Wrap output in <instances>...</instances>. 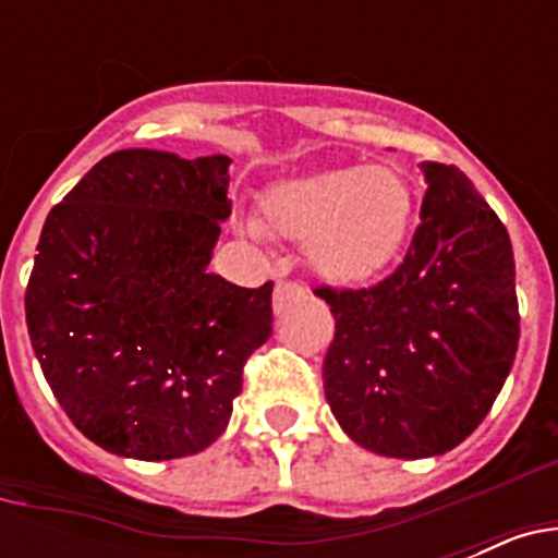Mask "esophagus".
Listing matches in <instances>:
<instances>
[{"mask_svg": "<svg viewBox=\"0 0 558 558\" xmlns=\"http://www.w3.org/2000/svg\"><path fill=\"white\" fill-rule=\"evenodd\" d=\"M304 299V290L293 282H276L274 288V313H284L293 302Z\"/></svg>", "mask_w": 558, "mask_h": 558, "instance_id": "1", "label": "esophagus"}]
</instances>
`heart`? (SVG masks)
Masks as SVG:
<instances>
[{
    "mask_svg": "<svg viewBox=\"0 0 558 558\" xmlns=\"http://www.w3.org/2000/svg\"><path fill=\"white\" fill-rule=\"evenodd\" d=\"M416 192L391 165L335 167L268 186L259 226L290 243H304L313 274L329 284H363L393 263L411 234Z\"/></svg>",
    "mask_w": 558,
    "mask_h": 558,
    "instance_id": "b5f03b06",
    "label": "heart"
}]
</instances>
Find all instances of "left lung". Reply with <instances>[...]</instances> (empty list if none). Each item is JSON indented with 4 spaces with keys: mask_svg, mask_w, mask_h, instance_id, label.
I'll return each instance as SVG.
<instances>
[{
    "mask_svg": "<svg viewBox=\"0 0 558 558\" xmlns=\"http://www.w3.org/2000/svg\"><path fill=\"white\" fill-rule=\"evenodd\" d=\"M427 192L405 259L363 290L318 288L335 315L324 393L360 447L445 456L481 425L520 340L506 226L458 167L422 161Z\"/></svg>",
    "mask_w": 558,
    "mask_h": 558,
    "instance_id": "1",
    "label": "left lung"
}]
</instances>
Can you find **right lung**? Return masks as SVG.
Here are the masks:
<instances>
[{"label":"right lung","instance_id":"add662e5","mask_svg":"<svg viewBox=\"0 0 558 558\" xmlns=\"http://www.w3.org/2000/svg\"><path fill=\"white\" fill-rule=\"evenodd\" d=\"M229 165L117 150L47 215L24 293L29 343L72 425L113 456L215 445L245 360L274 332V282L209 274Z\"/></svg>","mask_w":558,"mask_h":558}]
</instances>
